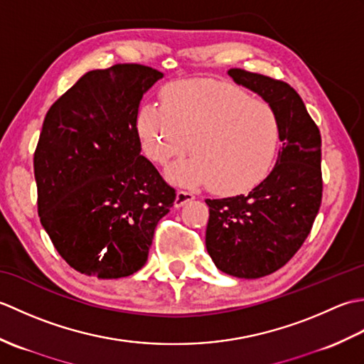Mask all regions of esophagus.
<instances>
[{
    "label": "esophagus",
    "instance_id": "34e87169",
    "mask_svg": "<svg viewBox=\"0 0 364 364\" xmlns=\"http://www.w3.org/2000/svg\"><path fill=\"white\" fill-rule=\"evenodd\" d=\"M194 194L188 191H178L176 197H175V208H181L183 205H186L191 200H194Z\"/></svg>",
    "mask_w": 364,
    "mask_h": 364
}]
</instances>
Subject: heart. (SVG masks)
Returning <instances> with one entry per match:
<instances>
[{"label":"heart","instance_id":"b5f03b06","mask_svg":"<svg viewBox=\"0 0 364 364\" xmlns=\"http://www.w3.org/2000/svg\"><path fill=\"white\" fill-rule=\"evenodd\" d=\"M142 149L156 164L186 153L167 168L181 186H210L220 196L253 189L274 167L280 149V120L274 107L233 84L191 78L167 84L161 106L144 103L137 112Z\"/></svg>","mask_w":364,"mask_h":364}]
</instances>
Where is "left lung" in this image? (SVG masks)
I'll return each mask as SVG.
<instances>
[{
    "mask_svg": "<svg viewBox=\"0 0 364 364\" xmlns=\"http://www.w3.org/2000/svg\"><path fill=\"white\" fill-rule=\"evenodd\" d=\"M228 75L274 107L282 149L249 194L206 200V250L222 272L259 278L283 267L310 235L322 200L321 133L289 84L241 68Z\"/></svg>",
    "mask_w": 364,
    "mask_h": 364,
    "instance_id": "8db88e82",
    "label": "left lung"
}]
</instances>
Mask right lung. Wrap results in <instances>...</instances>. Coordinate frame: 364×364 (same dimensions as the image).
Returning <instances> with one entry per match:
<instances>
[{
	"mask_svg": "<svg viewBox=\"0 0 364 364\" xmlns=\"http://www.w3.org/2000/svg\"><path fill=\"white\" fill-rule=\"evenodd\" d=\"M164 73L139 64L92 70L46 112L34 153L42 227L68 266L122 278L146 262L175 189L141 154L137 112Z\"/></svg>",
	"mask_w": 364,
	"mask_h": 364,
	"instance_id": "obj_1",
	"label": "right lung"
}]
</instances>
